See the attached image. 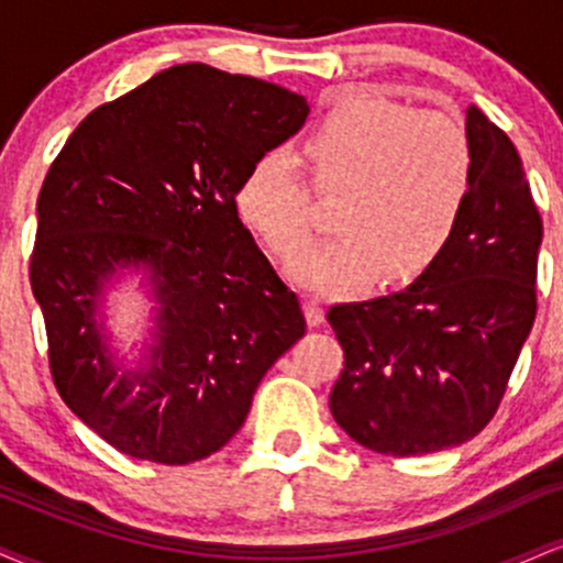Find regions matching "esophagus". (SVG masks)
Listing matches in <instances>:
<instances>
[{
  "mask_svg": "<svg viewBox=\"0 0 563 563\" xmlns=\"http://www.w3.org/2000/svg\"><path fill=\"white\" fill-rule=\"evenodd\" d=\"M303 314H307V322L312 328L325 320V312H322V303L318 299H303Z\"/></svg>",
  "mask_w": 563,
  "mask_h": 563,
  "instance_id": "esophagus-1",
  "label": "esophagus"
}]
</instances>
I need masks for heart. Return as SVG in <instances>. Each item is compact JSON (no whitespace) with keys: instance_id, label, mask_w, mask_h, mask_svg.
Returning <instances> with one entry per match:
<instances>
[{"instance_id":"heart-1","label":"heart","mask_w":563,"mask_h":563,"mask_svg":"<svg viewBox=\"0 0 563 563\" xmlns=\"http://www.w3.org/2000/svg\"><path fill=\"white\" fill-rule=\"evenodd\" d=\"M299 158L314 190H339V235L294 264L296 280L325 294L376 275L399 283L426 273L455 235L476 174L474 142L457 115L412 111L365 87L328 100ZM235 206L277 260H296L312 241L307 190L283 153L251 161Z\"/></svg>"}]
</instances>
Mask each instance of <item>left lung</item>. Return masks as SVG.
I'll return each instance as SVG.
<instances>
[{
  "mask_svg": "<svg viewBox=\"0 0 563 563\" xmlns=\"http://www.w3.org/2000/svg\"><path fill=\"white\" fill-rule=\"evenodd\" d=\"M476 174L442 256L397 294L328 309L344 349L335 423L363 448L412 457L493 421L538 314L542 219L500 126L471 106Z\"/></svg>",
  "mask_w": 563,
  "mask_h": 563,
  "instance_id": "left-lung-1",
  "label": "left lung"
}]
</instances>
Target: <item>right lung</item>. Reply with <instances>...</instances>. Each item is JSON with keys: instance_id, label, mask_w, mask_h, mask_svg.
<instances>
[{"instance_id": "add662e5", "label": "right lung", "mask_w": 563, "mask_h": 563, "mask_svg": "<svg viewBox=\"0 0 563 563\" xmlns=\"http://www.w3.org/2000/svg\"><path fill=\"white\" fill-rule=\"evenodd\" d=\"M301 95L203 63L161 70L95 108L44 177L31 254L55 389L137 461L222 450L256 386L307 331L301 303L238 219L243 172L307 121ZM115 266L159 301L147 368L118 373L96 328Z\"/></svg>"}]
</instances>
